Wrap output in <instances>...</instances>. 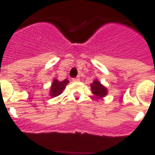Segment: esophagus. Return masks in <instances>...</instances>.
Instances as JSON below:
<instances>
[{
  "mask_svg": "<svg viewBox=\"0 0 155 155\" xmlns=\"http://www.w3.org/2000/svg\"><path fill=\"white\" fill-rule=\"evenodd\" d=\"M72 81H74V82L79 81H80V78H78H78H75L72 79Z\"/></svg>",
  "mask_w": 155,
  "mask_h": 155,
  "instance_id": "obj_1",
  "label": "esophagus"
}]
</instances>
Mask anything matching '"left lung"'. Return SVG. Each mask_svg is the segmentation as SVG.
I'll return each mask as SVG.
<instances>
[{
	"instance_id": "1",
	"label": "left lung",
	"mask_w": 155,
	"mask_h": 155,
	"mask_svg": "<svg viewBox=\"0 0 155 155\" xmlns=\"http://www.w3.org/2000/svg\"><path fill=\"white\" fill-rule=\"evenodd\" d=\"M91 92L96 98H103L108 94V90L105 86L102 85L99 81L94 80L92 84H91Z\"/></svg>"
}]
</instances>
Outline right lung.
I'll return each instance as SVG.
<instances>
[{"mask_svg": "<svg viewBox=\"0 0 155 155\" xmlns=\"http://www.w3.org/2000/svg\"><path fill=\"white\" fill-rule=\"evenodd\" d=\"M69 83V81L68 79H64L62 81H59L57 79H54L53 81V84L50 87V96L51 97H57L63 92L65 89L67 84Z\"/></svg>", "mask_w": 155, "mask_h": 155, "instance_id": "1", "label": "right lung"}]
</instances>
